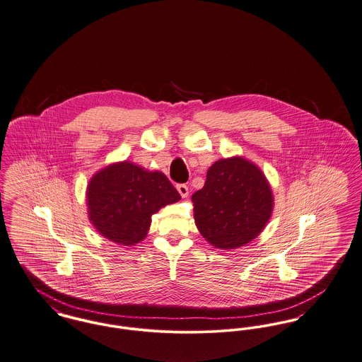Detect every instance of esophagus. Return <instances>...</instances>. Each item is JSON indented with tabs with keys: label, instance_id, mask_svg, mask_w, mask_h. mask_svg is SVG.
Segmentation results:
<instances>
[{
	"label": "esophagus",
	"instance_id": "1",
	"mask_svg": "<svg viewBox=\"0 0 362 362\" xmlns=\"http://www.w3.org/2000/svg\"><path fill=\"white\" fill-rule=\"evenodd\" d=\"M176 189H177L179 194L182 195L183 198H186L189 195V187L186 185H176Z\"/></svg>",
	"mask_w": 362,
	"mask_h": 362
}]
</instances>
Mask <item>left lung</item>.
<instances>
[{"label": "left lung", "instance_id": "obj_1", "mask_svg": "<svg viewBox=\"0 0 362 362\" xmlns=\"http://www.w3.org/2000/svg\"><path fill=\"white\" fill-rule=\"evenodd\" d=\"M192 201L197 228L219 250H235L256 238L272 218L274 205L266 176L243 157L216 161Z\"/></svg>", "mask_w": 362, "mask_h": 362}]
</instances>
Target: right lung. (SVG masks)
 I'll use <instances>...</instances> for the list:
<instances>
[{
  "label": "right lung",
  "instance_id": "1",
  "mask_svg": "<svg viewBox=\"0 0 362 362\" xmlns=\"http://www.w3.org/2000/svg\"><path fill=\"white\" fill-rule=\"evenodd\" d=\"M180 194L163 172H150L129 161L103 168L86 189L88 218L100 235L131 247L144 240L151 215Z\"/></svg>",
  "mask_w": 362,
  "mask_h": 362
}]
</instances>
